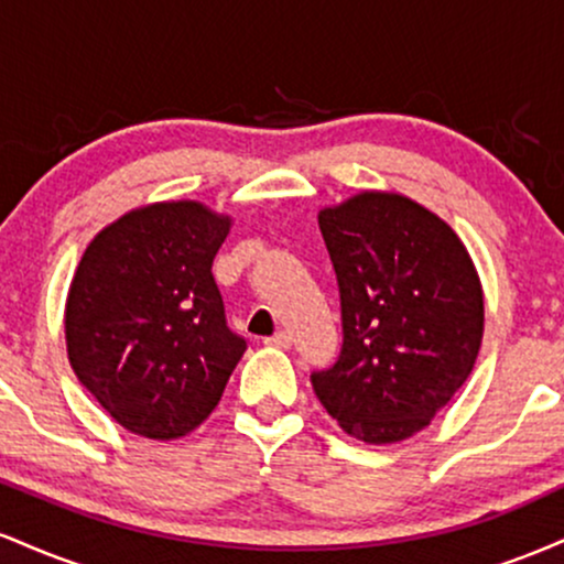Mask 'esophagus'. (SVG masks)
<instances>
[{"label":"esophagus","instance_id":"34e87169","mask_svg":"<svg viewBox=\"0 0 564 564\" xmlns=\"http://www.w3.org/2000/svg\"><path fill=\"white\" fill-rule=\"evenodd\" d=\"M264 341H268L270 347H281V349H289L291 347V336L286 332H275L273 336H268V339H264Z\"/></svg>","mask_w":564,"mask_h":564}]
</instances>
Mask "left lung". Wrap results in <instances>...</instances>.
I'll list each match as a JSON object with an SVG mask.
<instances>
[{
	"mask_svg": "<svg viewBox=\"0 0 564 564\" xmlns=\"http://www.w3.org/2000/svg\"><path fill=\"white\" fill-rule=\"evenodd\" d=\"M318 225L341 302V352L313 390L347 435H416L462 390L482 341V286L467 246L398 193L366 191Z\"/></svg>",
	"mask_w": 564,
	"mask_h": 564,
	"instance_id": "1",
	"label": "left lung"
}]
</instances>
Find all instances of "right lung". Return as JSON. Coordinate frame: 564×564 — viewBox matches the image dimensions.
Wrapping results in <instances>:
<instances>
[{"label":"right lung","instance_id":"right-lung-1","mask_svg":"<svg viewBox=\"0 0 564 564\" xmlns=\"http://www.w3.org/2000/svg\"><path fill=\"white\" fill-rule=\"evenodd\" d=\"M230 217L164 200L108 225L68 289L74 373L124 430L151 440L193 432L215 411L246 339L230 332L212 262Z\"/></svg>","mask_w":564,"mask_h":564}]
</instances>
